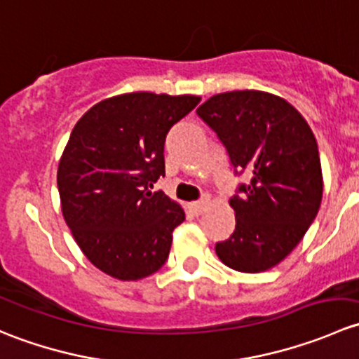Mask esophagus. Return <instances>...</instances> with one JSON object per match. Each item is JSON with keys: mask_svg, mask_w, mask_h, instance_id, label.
Instances as JSON below:
<instances>
[{"mask_svg": "<svg viewBox=\"0 0 359 359\" xmlns=\"http://www.w3.org/2000/svg\"><path fill=\"white\" fill-rule=\"evenodd\" d=\"M206 205H208V201H206V200L193 201V203H189V210L194 213V215H201V213L205 212Z\"/></svg>", "mask_w": 359, "mask_h": 359, "instance_id": "34e87169", "label": "esophagus"}]
</instances>
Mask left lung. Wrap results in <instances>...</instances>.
<instances>
[{
	"label": "left lung",
	"mask_w": 359,
	"mask_h": 359,
	"mask_svg": "<svg viewBox=\"0 0 359 359\" xmlns=\"http://www.w3.org/2000/svg\"><path fill=\"white\" fill-rule=\"evenodd\" d=\"M198 116L226 146L234 173H250L231 198L236 229L215 245L219 259L240 273L280 264L313 224L323 196L313 130L281 97L259 90L213 95Z\"/></svg>",
	"instance_id": "left-lung-1"
}]
</instances>
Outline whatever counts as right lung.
Instances as JSON below:
<instances>
[{"instance_id":"obj_1","label":"right lung","mask_w":359,"mask_h":359,"mask_svg":"<svg viewBox=\"0 0 359 359\" xmlns=\"http://www.w3.org/2000/svg\"><path fill=\"white\" fill-rule=\"evenodd\" d=\"M196 95L133 92L95 104L72 128L57 170L66 224L102 273L135 281L166 262L186 220L163 191L165 139L200 102Z\"/></svg>"}]
</instances>
